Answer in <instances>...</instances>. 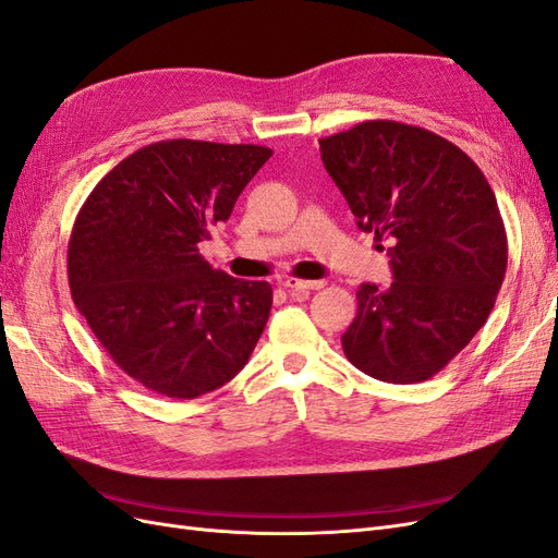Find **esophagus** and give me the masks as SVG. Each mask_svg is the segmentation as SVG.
I'll return each instance as SVG.
<instances>
[{
	"label": "esophagus",
	"mask_w": 558,
	"mask_h": 558,
	"mask_svg": "<svg viewBox=\"0 0 558 558\" xmlns=\"http://www.w3.org/2000/svg\"><path fill=\"white\" fill-rule=\"evenodd\" d=\"M281 286H283V289H289V291L310 293V291L324 289L326 281H320V279H316V281H307V279H298V277H286V279L281 281Z\"/></svg>",
	"instance_id": "esophagus-1"
}]
</instances>
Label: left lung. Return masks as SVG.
<instances>
[{"label": "left lung", "mask_w": 558, "mask_h": 558, "mask_svg": "<svg viewBox=\"0 0 558 558\" xmlns=\"http://www.w3.org/2000/svg\"><path fill=\"white\" fill-rule=\"evenodd\" d=\"M318 144L356 226L388 244L393 272L386 289H359L347 359L388 384L430 379L486 324L505 279L508 234L492 185L424 128L365 121Z\"/></svg>", "instance_id": "left-lung-1"}]
</instances>
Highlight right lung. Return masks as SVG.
<instances>
[{
    "label": "right lung",
    "mask_w": 558,
    "mask_h": 558,
    "mask_svg": "<svg viewBox=\"0 0 558 558\" xmlns=\"http://www.w3.org/2000/svg\"><path fill=\"white\" fill-rule=\"evenodd\" d=\"M272 156L256 144H148L99 181L74 221V305L113 363L148 391L191 400L246 365L272 310L267 281L199 256Z\"/></svg>",
    "instance_id": "obj_1"
}]
</instances>
